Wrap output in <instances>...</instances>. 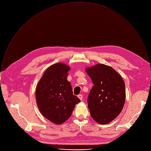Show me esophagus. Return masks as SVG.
Listing matches in <instances>:
<instances>
[{
	"mask_svg": "<svg viewBox=\"0 0 151 151\" xmlns=\"http://www.w3.org/2000/svg\"><path fill=\"white\" fill-rule=\"evenodd\" d=\"M78 98L81 100H82V99H83V96L82 95V94H79L78 96Z\"/></svg>",
	"mask_w": 151,
	"mask_h": 151,
	"instance_id": "34e87169",
	"label": "esophagus"
}]
</instances>
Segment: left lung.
I'll return each mask as SVG.
<instances>
[{
    "instance_id": "obj_1",
    "label": "left lung",
    "mask_w": 151,
    "mask_h": 151,
    "mask_svg": "<svg viewBox=\"0 0 151 151\" xmlns=\"http://www.w3.org/2000/svg\"><path fill=\"white\" fill-rule=\"evenodd\" d=\"M94 84L87 101L93 119L100 124L113 121L121 112L125 100V83L112 68L99 64L85 69Z\"/></svg>"
}]
</instances>
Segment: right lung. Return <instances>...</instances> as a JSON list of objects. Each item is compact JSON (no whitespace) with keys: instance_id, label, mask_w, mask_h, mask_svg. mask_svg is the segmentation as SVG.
Masks as SVG:
<instances>
[{"instance_id":"obj_1","label":"right lung","mask_w":151,"mask_h":151,"mask_svg":"<svg viewBox=\"0 0 151 151\" xmlns=\"http://www.w3.org/2000/svg\"><path fill=\"white\" fill-rule=\"evenodd\" d=\"M70 68L58 63L49 67L38 82L36 100L40 113L55 124H61L71 116L81 100L73 95L67 80Z\"/></svg>"}]
</instances>
